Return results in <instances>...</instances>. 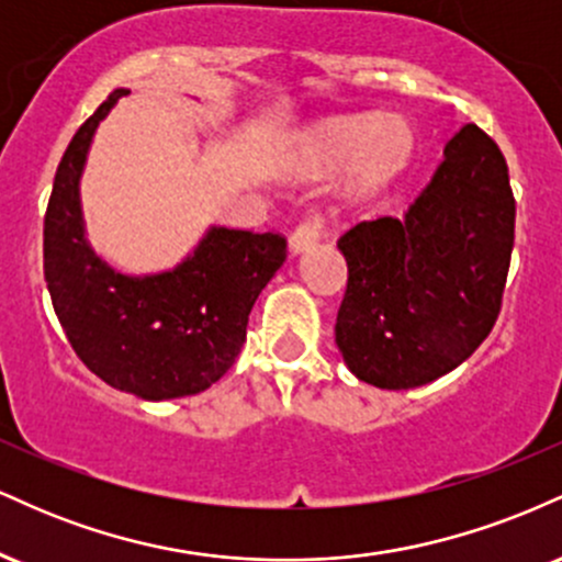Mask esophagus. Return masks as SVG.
<instances>
[{
  "instance_id": "esophagus-1",
  "label": "esophagus",
  "mask_w": 562,
  "mask_h": 562,
  "mask_svg": "<svg viewBox=\"0 0 562 562\" xmlns=\"http://www.w3.org/2000/svg\"><path fill=\"white\" fill-rule=\"evenodd\" d=\"M322 229H325V218H322L319 214L308 216L306 222H301L299 227H295L293 235H290V254L299 256L301 250L312 248V245L322 237Z\"/></svg>"
}]
</instances>
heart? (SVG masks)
Listing matches in <instances>:
<instances>
[{
    "label": "heart",
    "mask_w": 562,
    "mask_h": 562,
    "mask_svg": "<svg viewBox=\"0 0 562 562\" xmlns=\"http://www.w3.org/2000/svg\"><path fill=\"white\" fill-rule=\"evenodd\" d=\"M412 147V132L404 121L383 119L370 126L367 119L327 121L303 142V166L312 173H325L346 166L340 195L357 200L375 192L404 164Z\"/></svg>",
    "instance_id": "heart-1"
}]
</instances>
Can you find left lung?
Segmentation results:
<instances>
[{"instance_id": "obj_1", "label": "left lung", "mask_w": 562, "mask_h": 562, "mask_svg": "<svg viewBox=\"0 0 562 562\" xmlns=\"http://www.w3.org/2000/svg\"><path fill=\"white\" fill-rule=\"evenodd\" d=\"M515 243V198L496 142L465 124L404 218L359 222L335 344L364 383L404 391L460 367L492 333Z\"/></svg>"}]
</instances>
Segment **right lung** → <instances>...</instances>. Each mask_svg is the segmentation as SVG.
Segmentation results:
<instances>
[{
  "mask_svg": "<svg viewBox=\"0 0 562 562\" xmlns=\"http://www.w3.org/2000/svg\"><path fill=\"white\" fill-rule=\"evenodd\" d=\"M115 92L79 126L57 166L44 216V280L68 344L97 378L145 402L192 396L229 370L248 314L288 256L274 232L211 227L160 274L115 272L83 237L79 182Z\"/></svg>",
  "mask_w": 562,
  "mask_h": 562,
  "instance_id": "obj_1",
  "label": "right lung"
}]
</instances>
